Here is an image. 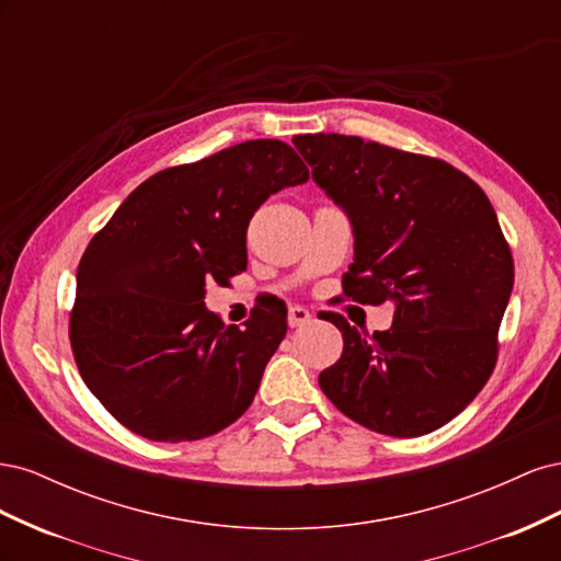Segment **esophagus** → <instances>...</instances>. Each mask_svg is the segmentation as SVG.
Wrapping results in <instances>:
<instances>
[{"mask_svg": "<svg viewBox=\"0 0 561 561\" xmlns=\"http://www.w3.org/2000/svg\"><path fill=\"white\" fill-rule=\"evenodd\" d=\"M311 311L304 309V307H290V311H287V325L290 328H301L307 325V322H311Z\"/></svg>", "mask_w": 561, "mask_h": 561, "instance_id": "1", "label": "esophagus"}]
</instances>
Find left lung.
<instances>
[{"instance_id":"obj_1","label":"left lung","mask_w":561,"mask_h":561,"mask_svg":"<svg viewBox=\"0 0 561 561\" xmlns=\"http://www.w3.org/2000/svg\"><path fill=\"white\" fill-rule=\"evenodd\" d=\"M353 227L344 295L396 307L365 334L330 322L344 351L318 383L360 426L419 437L463 412L494 371L515 266L486 194L454 165L353 135L293 140Z\"/></svg>"}]
</instances>
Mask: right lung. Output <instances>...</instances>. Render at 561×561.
<instances>
[{
  "label": "right lung",
  "instance_id": "1",
  "mask_svg": "<svg viewBox=\"0 0 561 561\" xmlns=\"http://www.w3.org/2000/svg\"><path fill=\"white\" fill-rule=\"evenodd\" d=\"M309 180L280 140H248L165 168L93 236L77 268L75 360L91 393L154 443H190L239 419L287 332L283 304L243 330L206 309V285L248 266L245 231L262 203Z\"/></svg>",
  "mask_w": 561,
  "mask_h": 561
}]
</instances>
